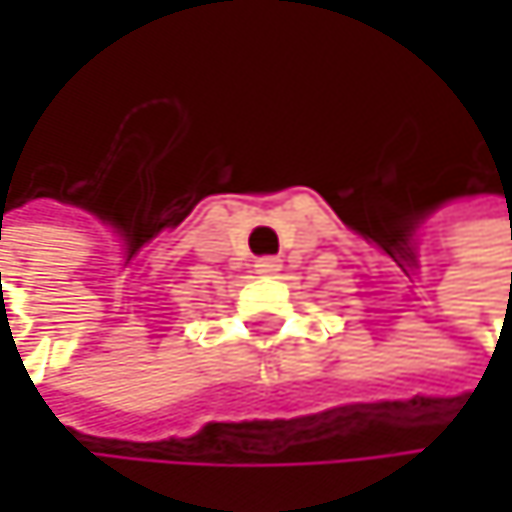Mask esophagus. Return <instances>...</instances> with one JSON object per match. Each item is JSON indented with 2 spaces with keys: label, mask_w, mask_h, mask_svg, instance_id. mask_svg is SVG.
<instances>
[{
  "label": "esophagus",
  "mask_w": 512,
  "mask_h": 512,
  "mask_svg": "<svg viewBox=\"0 0 512 512\" xmlns=\"http://www.w3.org/2000/svg\"><path fill=\"white\" fill-rule=\"evenodd\" d=\"M255 272L257 275H263V278H272V275L281 272V260H278V257H260L255 263Z\"/></svg>",
  "instance_id": "34e87169"
}]
</instances>
